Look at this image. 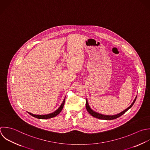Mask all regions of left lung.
I'll list each match as a JSON object with an SVG mask.
<instances>
[{"label":"left lung","mask_w":150,"mask_h":150,"mask_svg":"<svg viewBox=\"0 0 150 150\" xmlns=\"http://www.w3.org/2000/svg\"><path fill=\"white\" fill-rule=\"evenodd\" d=\"M136 98H137V96L136 97V98L134 99L133 102L132 103V105L129 107L127 108L126 109H125L124 111L122 112L121 113L117 114V115H113V116H109V115H102V114H100V113H98L93 110H92L91 108L89 107V104L88 103V100H86V110L87 111L89 112V113L90 115H91L92 116L96 117V118H98V119H102V120H113V119H117L118 117H119L120 116H121L122 115H123L124 113H125L129 109H130L132 106L134 105L136 100Z\"/></svg>","instance_id":"obj_1"}]
</instances>
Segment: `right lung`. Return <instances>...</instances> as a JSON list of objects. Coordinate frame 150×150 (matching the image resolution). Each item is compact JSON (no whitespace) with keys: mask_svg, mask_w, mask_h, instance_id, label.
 Listing matches in <instances>:
<instances>
[{"mask_svg":"<svg viewBox=\"0 0 150 150\" xmlns=\"http://www.w3.org/2000/svg\"><path fill=\"white\" fill-rule=\"evenodd\" d=\"M65 99H64L62 104L61 105L60 107L57 110H55V112H54L53 113H51L50 114H48V115H33V114H31L29 112H28L31 116L35 117V118H37V119H50V118H52V117H55L56 116H57L60 112L62 110V109H63V107H64V103H65Z\"/></svg>","mask_w":150,"mask_h":150,"instance_id":"1","label":"right lung"}]
</instances>
